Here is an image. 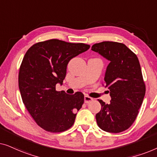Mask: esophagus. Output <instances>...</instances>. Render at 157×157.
I'll use <instances>...</instances> for the list:
<instances>
[{"instance_id": "34e87169", "label": "esophagus", "mask_w": 157, "mask_h": 157, "mask_svg": "<svg viewBox=\"0 0 157 157\" xmlns=\"http://www.w3.org/2000/svg\"><path fill=\"white\" fill-rule=\"evenodd\" d=\"M93 100H94L93 98L90 97V96H89L86 95L84 96V102L86 103V104H88V103L92 101H93Z\"/></svg>"}]
</instances>
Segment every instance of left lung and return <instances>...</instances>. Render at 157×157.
I'll return each instance as SVG.
<instances>
[{
  "instance_id": "left-lung-1",
  "label": "left lung",
  "mask_w": 157,
  "mask_h": 157,
  "mask_svg": "<svg viewBox=\"0 0 157 157\" xmlns=\"http://www.w3.org/2000/svg\"><path fill=\"white\" fill-rule=\"evenodd\" d=\"M91 50L110 61L105 73L104 86L109 89L111 100L109 104L98 100L101 109L96 114V122L105 132H124L134 122L145 96L139 59L121 43H98L92 46Z\"/></svg>"
}]
</instances>
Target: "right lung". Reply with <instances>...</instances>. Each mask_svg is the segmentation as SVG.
Masks as SVG:
<instances>
[{
  "mask_svg": "<svg viewBox=\"0 0 157 157\" xmlns=\"http://www.w3.org/2000/svg\"><path fill=\"white\" fill-rule=\"evenodd\" d=\"M89 48L51 39L33 45L25 53L18 74L21 98L34 121L47 132H62L74 124L84 96L57 91L56 85L63 83L70 60Z\"/></svg>",
  "mask_w": 157,
  "mask_h": 157,
  "instance_id": "obj_1",
  "label": "right lung"
}]
</instances>
